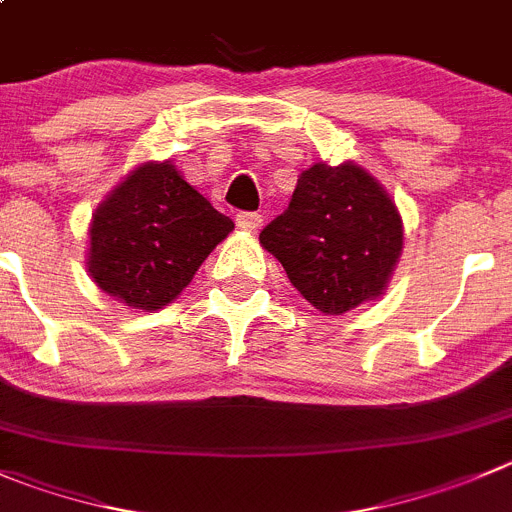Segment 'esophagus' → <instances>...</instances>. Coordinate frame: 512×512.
Returning <instances> with one entry per match:
<instances>
[{
	"label": "esophagus",
	"instance_id": "obj_1",
	"mask_svg": "<svg viewBox=\"0 0 512 512\" xmlns=\"http://www.w3.org/2000/svg\"><path fill=\"white\" fill-rule=\"evenodd\" d=\"M234 222H237V227L240 229L255 232V229L262 224V214L260 212H237L234 214Z\"/></svg>",
	"mask_w": 512,
	"mask_h": 512
}]
</instances>
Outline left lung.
I'll list each match as a JSON object with an SVG mask.
<instances>
[{
    "mask_svg": "<svg viewBox=\"0 0 512 512\" xmlns=\"http://www.w3.org/2000/svg\"><path fill=\"white\" fill-rule=\"evenodd\" d=\"M293 288L341 315L384 293L401 252V217L384 186L356 164L303 171L288 209L260 232Z\"/></svg>",
    "mask_w": 512,
    "mask_h": 512,
    "instance_id": "left-lung-1",
    "label": "left lung"
}]
</instances>
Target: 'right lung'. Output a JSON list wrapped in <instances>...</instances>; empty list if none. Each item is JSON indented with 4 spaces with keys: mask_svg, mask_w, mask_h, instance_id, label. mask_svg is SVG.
Returning <instances> with one entry per match:
<instances>
[{
    "mask_svg": "<svg viewBox=\"0 0 512 512\" xmlns=\"http://www.w3.org/2000/svg\"><path fill=\"white\" fill-rule=\"evenodd\" d=\"M234 229L171 161L143 164L108 194L90 224L88 270L131 308L171 303Z\"/></svg>",
    "mask_w": 512,
    "mask_h": 512,
    "instance_id": "add662e5",
    "label": "right lung"
}]
</instances>
